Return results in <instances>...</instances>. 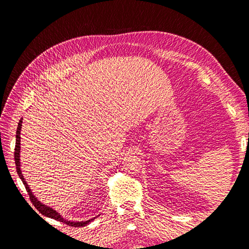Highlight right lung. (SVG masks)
Listing matches in <instances>:
<instances>
[{
  "instance_id": "1",
  "label": "right lung",
  "mask_w": 249,
  "mask_h": 249,
  "mask_svg": "<svg viewBox=\"0 0 249 249\" xmlns=\"http://www.w3.org/2000/svg\"><path fill=\"white\" fill-rule=\"evenodd\" d=\"M21 124H22V118L19 120L18 125V130H17V141H16V149H14V160H16V165H17V171H18V175L19 177V178L22 180V183H24L25 187H26V190L29 194L30 199H31V202L34 205V207L39 211V213H41L43 216L49 217V218H53V219L58 220L60 222H63L67 225H71V227H74V228H79V227H85L89 222H91L92 220H94L93 217L92 219H89L86 221H70V220H66L64 218L60 215L56 210L52 209L51 207H48L47 205H44V203H41V201H39L37 199V197H35V195L33 194V192L30 189L29 185L27 184L26 179L22 176L21 170H20V159H19V153H20V131H21Z\"/></svg>"
}]
</instances>
